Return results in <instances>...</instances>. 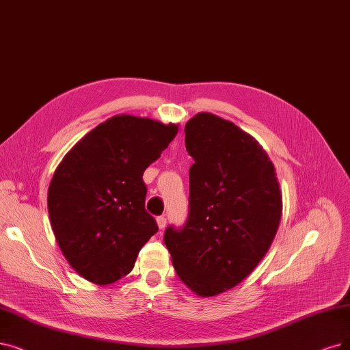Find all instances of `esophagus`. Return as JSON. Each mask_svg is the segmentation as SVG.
<instances>
[{"mask_svg": "<svg viewBox=\"0 0 350 350\" xmlns=\"http://www.w3.org/2000/svg\"><path fill=\"white\" fill-rule=\"evenodd\" d=\"M157 224H158L159 230H163L166 227V218L165 217H158L157 218Z\"/></svg>", "mask_w": 350, "mask_h": 350, "instance_id": "esophagus-1", "label": "esophagus"}]
</instances>
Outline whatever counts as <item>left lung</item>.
I'll list each match as a JSON object with an SVG mask.
<instances>
[{
  "mask_svg": "<svg viewBox=\"0 0 350 350\" xmlns=\"http://www.w3.org/2000/svg\"><path fill=\"white\" fill-rule=\"evenodd\" d=\"M189 215L167 227L174 269L201 297L240 284L267 254L283 200L275 167L256 139L230 120L201 111L185 124Z\"/></svg>",
  "mask_w": 350,
  "mask_h": 350,
  "instance_id": "1",
  "label": "left lung"
}]
</instances>
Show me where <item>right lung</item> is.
<instances>
[{"mask_svg": "<svg viewBox=\"0 0 350 350\" xmlns=\"http://www.w3.org/2000/svg\"><path fill=\"white\" fill-rule=\"evenodd\" d=\"M178 124L116 115L97 124L55 167L47 206L62 253L88 282L106 286L129 274L158 231L145 209L144 172Z\"/></svg>", "mask_w": 350, "mask_h": 350, "instance_id": "add662e5", "label": "right lung"}]
</instances>
